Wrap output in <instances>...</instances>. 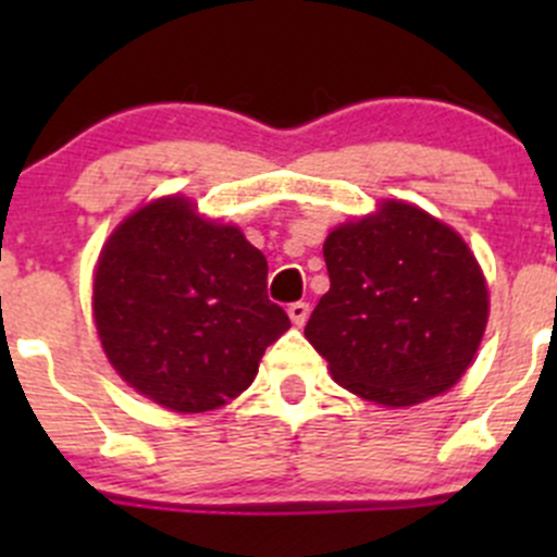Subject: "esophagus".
Returning <instances> with one entry per match:
<instances>
[{
	"label": "esophagus",
	"mask_w": 557,
	"mask_h": 557,
	"mask_svg": "<svg viewBox=\"0 0 557 557\" xmlns=\"http://www.w3.org/2000/svg\"><path fill=\"white\" fill-rule=\"evenodd\" d=\"M288 318L290 323L301 329V325L307 323V318H310V305H307V301H294V305L288 307Z\"/></svg>",
	"instance_id": "34e87169"
}]
</instances>
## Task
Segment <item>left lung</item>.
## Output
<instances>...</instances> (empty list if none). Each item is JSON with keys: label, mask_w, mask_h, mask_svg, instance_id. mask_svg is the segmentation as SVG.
<instances>
[{"label": "left lung", "mask_w": 557, "mask_h": 557, "mask_svg": "<svg viewBox=\"0 0 557 557\" xmlns=\"http://www.w3.org/2000/svg\"><path fill=\"white\" fill-rule=\"evenodd\" d=\"M331 288L305 336L331 377L367 401L412 407L463 377L487 325L469 245L420 207L387 199L323 245Z\"/></svg>", "instance_id": "left-lung-1"}]
</instances>
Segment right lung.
I'll return each instance as SVG.
<instances>
[{"mask_svg": "<svg viewBox=\"0 0 557 557\" xmlns=\"http://www.w3.org/2000/svg\"><path fill=\"white\" fill-rule=\"evenodd\" d=\"M267 258L237 226L205 221L183 196L139 207L110 234L94 318L112 369L174 412H207L256 380L290 329L267 296Z\"/></svg>", "mask_w": 557, "mask_h": 557, "instance_id": "1", "label": "right lung"}]
</instances>
